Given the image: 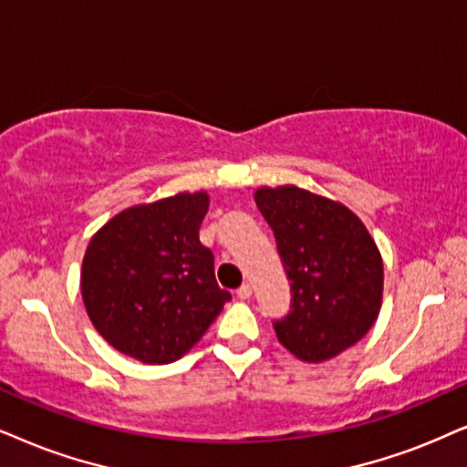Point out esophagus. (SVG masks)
<instances>
[{
	"label": "esophagus",
	"mask_w": 467,
	"mask_h": 467,
	"mask_svg": "<svg viewBox=\"0 0 467 467\" xmlns=\"http://www.w3.org/2000/svg\"><path fill=\"white\" fill-rule=\"evenodd\" d=\"M237 297L239 299H250L252 297V286L250 285H244L237 288Z\"/></svg>",
	"instance_id": "1"
}]
</instances>
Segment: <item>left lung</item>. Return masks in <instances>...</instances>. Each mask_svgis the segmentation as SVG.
Masks as SVG:
<instances>
[{"mask_svg": "<svg viewBox=\"0 0 467 467\" xmlns=\"http://www.w3.org/2000/svg\"><path fill=\"white\" fill-rule=\"evenodd\" d=\"M254 200L291 282V310L274 321L277 340L304 362L336 358L379 315L383 263L375 241L347 206L299 187H263Z\"/></svg>", "mask_w": 467, "mask_h": 467, "instance_id": "8db88e82", "label": "left lung"}]
</instances>
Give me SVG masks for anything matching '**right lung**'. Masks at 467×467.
Wrapping results in <instances>:
<instances>
[{
    "instance_id": "add662e5",
    "label": "right lung",
    "mask_w": 467,
    "mask_h": 467,
    "mask_svg": "<svg viewBox=\"0 0 467 467\" xmlns=\"http://www.w3.org/2000/svg\"><path fill=\"white\" fill-rule=\"evenodd\" d=\"M206 211L204 192L179 193L122 211L92 237L81 295L114 349L146 364L174 362L230 302L198 237Z\"/></svg>"
}]
</instances>
